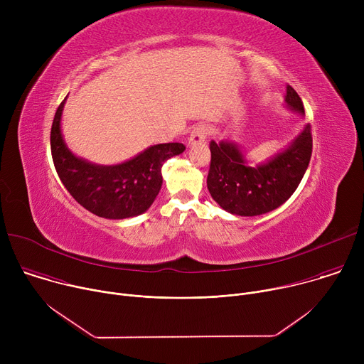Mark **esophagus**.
Returning <instances> with one entry per match:
<instances>
[{
  "instance_id": "obj_1",
  "label": "esophagus",
  "mask_w": 364,
  "mask_h": 364,
  "mask_svg": "<svg viewBox=\"0 0 364 364\" xmlns=\"http://www.w3.org/2000/svg\"><path fill=\"white\" fill-rule=\"evenodd\" d=\"M207 135H209V127H205L204 124H200V125L194 127V129L191 131L190 138H188V144L190 145L201 144V142L205 141Z\"/></svg>"
}]
</instances>
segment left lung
I'll use <instances>...</instances> for the list:
<instances>
[{"instance_id":"obj_1","label":"left lung","mask_w":364,"mask_h":364,"mask_svg":"<svg viewBox=\"0 0 364 364\" xmlns=\"http://www.w3.org/2000/svg\"><path fill=\"white\" fill-rule=\"evenodd\" d=\"M287 107L304 115L302 100L287 85ZM212 161L207 188L223 210L237 216H259L284 204L299 186L313 152L311 125L271 160L249 167L236 142H210Z\"/></svg>"}]
</instances>
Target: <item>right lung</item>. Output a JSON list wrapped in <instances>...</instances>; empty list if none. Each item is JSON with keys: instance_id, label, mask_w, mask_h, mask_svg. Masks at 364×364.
Here are the masks:
<instances>
[{"instance_id": "1", "label": "right lung", "mask_w": 364, "mask_h": 364, "mask_svg": "<svg viewBox=\"0 0 364 364\" xmlns=\"http://www.w3.org/2000/svg\"><path fill=\"white\" fill-rule=\"evenodd\" d=\"M60 103L50 132L51 157L56 171L72 197L90 213L105 219H128L149 209L161 190L163 164L181 154L180 142L152 145L136 157L117 166H97L76 157L66 146Z\"/></svg>"}]
</instances>
